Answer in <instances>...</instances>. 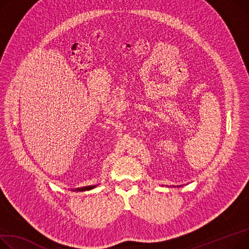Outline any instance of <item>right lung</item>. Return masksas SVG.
<instances>
[{
  "label": "right lung",
  "instance_id": "obj_1",
  "mask_svg": "<svg viewBox=\"0 0 249 249\" xmlns=\"http://www.w3.org/2000/svg\"><path fill=\"white\" fill-rule=\"evenodd\" d=\"M97 185H93V186H86V187H83V188H77L75 191H85V190H90L95 188Z\"/></svg>",
  "mask_w": 249,
  "mask_h": 249
}]
</instances>
